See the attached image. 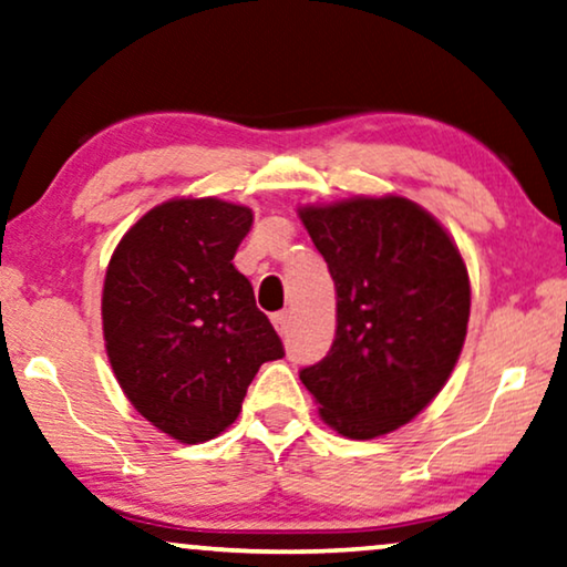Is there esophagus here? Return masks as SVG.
<instances>
[{
	"instance_id": "34e87169",
	"label": "esophagus",
	"mask_w": 567,
	"mask_h": 567,
	"mask_svg": "<svg viewBox=\"0 0 567 567\" xmlns=\"http://www.w3.org/2000/svg\"><path fill=\"white\" fill-rule=\"evenodd\" d=\"M271 323H275V329L279 331V334H288L290 329V313L288 311H279L271 316Z\"/></svg>"
}]
</instances>
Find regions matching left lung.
<instances>
[{"mask_svg":"<svg viewBox=\"0 0 567 567\" xmlns=\"http://www.w3.org/2000/svg\"><path fill=\"white\" fill-rule=\"evenodd\" d=\"M337 288L327 358L300 368L321 417L347 437H375L433 402L470 321L462 254L433 215L404 199L300 209Z\"/></svg>","mask_w":567,"mask_h":567,"instance_id":"1","label":"left lung"}]
</instances>
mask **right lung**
Here are the masks:
<instances>
[{"mask_svg":"<svg viewBox=\"0 0 567 567\" xmlns=\"http://www.w3.org/2000/svg\"><path fill=\"white\" fill-rule=\"evenodd\" d=\"M248 207L173 199L121 238L103 285V337L113 373L157 430L202 443L236 422L282 339L233 264L251 230Z\"/></svg>","mask_w":567,"mask_h":567,"instance_id":"obj_1","label":"right lung"}]
</instances>
